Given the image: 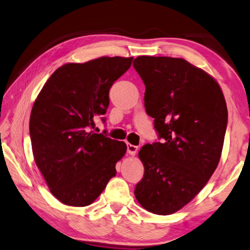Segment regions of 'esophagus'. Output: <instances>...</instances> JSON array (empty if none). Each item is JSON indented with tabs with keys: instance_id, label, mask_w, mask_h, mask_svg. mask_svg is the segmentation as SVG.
Segmentation results:
<instances>
[{
	"instance_id": "1",
	"label": "esophagus",
	"mask_w": 250,
	"mask_h": 250,
	"mask_svg": "<svg viewBox=\"0 0 250 250\" xmlns=\"http://www.w3.org/2000/svg\"><path fill=\"white\" fill-rule=\"evenodd\" d=\"M137 149H138L137 146H134V145H132V144H127V152L129 155H132V156L136 155Z\"/></svg>"
}]
</instances>
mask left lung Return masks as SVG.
<instances>
[{
    "instance_id": "left-lung-1",
    "label": "left lung",
    "mask_w": 250,
    "mask_h": 250,
    "mask_svg": "<svg viewBox=\"0 0 250 250\" xmlns=\"http://www.w3.org/2000/svg\"><path fill=\"white\" fill-rule=\"evenodd\" d=\"M133 65L163 139L139 150L145 172L134 193L148 212L169 215L191 202L215 171L227 126L225 98L215 79L182 58L139 56Z\"/></svg>"
}]
</instances>
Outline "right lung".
Returning a JSON list of instances; mask_svg holds the SVG:
<instances>
[{"label":"right lung","instance_id":"add662e5","mask_svg":"<svg viewBox=\"0 0 250 250\" xmlns=\"http://www.w3.org/2000/svg\"><path fill=\"white\" fill-rule=\"evenodd\" d=\"M132 61L133 57H101L65 63L51 74L35 101L29 120L34 159L61 203L90 205L115 177L116 163L127 146L91 129L94 118L106 113L113 83Z\"/></svg>","mask_w":250,"mask_h":250}]
</instances>
